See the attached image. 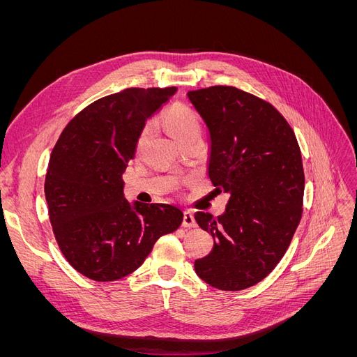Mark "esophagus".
<instances>
[{
	"mask_svg": "<svg viewBox=\"0 0 357 357\" xmlns=\"http://www.w3.org/2000/svg\"><path fill=\"white\" fill-rule=\"evenodd\" d=\"M183 228H195L197 222L195 218H193V214L190 211H185L183 213Z\"/></svg>",
	"mask_w": 357,
	"mask_h": 357,
	"instance_id": "esophagus-1",
	"label": "esophagus"
}]
</instances>
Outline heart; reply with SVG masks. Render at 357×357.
Masks as SVG:
<instances>
[{"instance_id": "b5f03b06", "label": "heart", "mask_w": 357, "mask_h": 357, "mask_svg": "<svg viewBox=\"0 0 357 357\" xmlns=\"http://www.w3.org/2000/svg\"><path fill=\"white\" fill-rule=\"evenodd\" d=\"M160 121H162V125L165 126L167 132L174 138L177 143H181L183 139H186L189 137L199 135L198 116L193 113L189 107L172 105L160 116ZM150 131H152L150 125L143 129L142 135L138 138V149H142L144 146Z\"/></svg>"}]
</instances>
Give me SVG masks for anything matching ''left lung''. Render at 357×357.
I'll use <instances>...</instances> for the list:
<instances>
[{
	"mask_svg": "<svg viewBox=\"0 0 357 357\" xmlns=\"http://www.w3.org/2000/svg\"><path fill=\"white\" fill-rule=\"evenodd\" d=\"M188 98L208 131V177L229 195L218 218L195 213L214 240L195 271L219 290L252 287L284 256L301 220L305 178L296 137L271 104L232 86Z\"/></svg>",
	"mask_w": 357,
	"mask_h": 357,
	"instance_id": "left-lung-1",
	"label": "left lung"
}]
</instances>
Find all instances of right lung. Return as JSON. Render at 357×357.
I'll return each instance as SVG.
<instances>
[{
  "label": "right lung",
  "mask_w": 357,
  "mask_h": 357,
  "mask_svg": "<svg viewBox=\"0 0 357 357\" xmlns=\"http://www.w3.org/2000/svg\"><path fill=\"white\" fill-rule=\"evenodd\" d=\"M177 88L125 89L92 102L63 129L45 181L49 219L70 265L95 282L134 273L183 213L168 204L129 202L122 174L146 121Z\"/></svg>",
  "instance_id": "1"
}]
</instances>
